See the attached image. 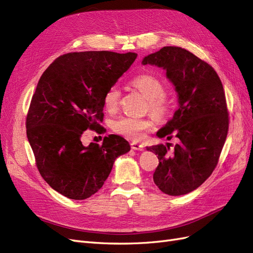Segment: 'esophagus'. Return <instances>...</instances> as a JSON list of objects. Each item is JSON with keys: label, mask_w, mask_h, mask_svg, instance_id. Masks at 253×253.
<instances>
[{"label": "esophagus", "mask_w": 253, "mask_h": 253, "mask_svg": "<svg viewBox=\"0 0 253 253\" xmlns=\"http://www.w3.org/2000/svg\"><path fill=\"white\" fill-rule=\"evenodd\" d=\"M131 148L133 150H136V151H143V145L138 143V142H132L131 143Z\"/></svg>", "instance_id": "obj_1"}]
</instances>
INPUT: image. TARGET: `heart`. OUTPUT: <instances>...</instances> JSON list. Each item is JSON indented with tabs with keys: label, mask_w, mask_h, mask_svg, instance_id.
<instances>
[{
	"label": "heart",
	"mask_w": 253,
	"mask_h": 253,
	"mask_svg": "<svg viewBox=\"0 0 253 253\" xmlns=\"http://www.w3.org/2000/svg\"><path fill=\"white\" fill-rule=\"evenodd\" d=\"M132 85L138 89L148 99L149 111L157 119H165L171 111V101L167 98L164 83L150 74L136 76L131 81ZM120 99V91L116 86L110 87L104 95L103 103L105 109L113 112L117 109ZM153 122L149 118L121 117L113 124L114 131L125 136L126 138L139 141L152 127Z\"/></svg>",
	"instance_id": "heart-1"
}]
</instances>
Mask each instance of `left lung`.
<instances>
[{
  "mask_svg": "<svg viewBox=\"0 0 253 253\" xmlns=\"http://www.w3.org/2000/svg\"><path fill=\"white\" fill-rule=\"evenodd\" d=\"M142 65L166 71L177 93L178 109L156 133L159 138L178 139L147 148L158 155L153 174L164 193L178 196L192 192L212 174L228 133L229 119L223 84L212 66L181 47L165 46L142 59Z\"/></svg>",
  "mask_w": 253,
  "mask_h": 253,
  "instance_id": "left-lung-1",
  "label": "left lung"
}]
</instances>
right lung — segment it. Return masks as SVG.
<instances>
[{
  "mask_svg": "<svg viewBox=\"0 0 253 253\" xmlns=\"http://www.w3.org/2000/svg\"><path fill=\"white\" fill-rule=\"evenodd\" d=\"M135 52H70L43 73L30 102L26 134L44 180L71 200L99 191L117 157L131 150L118 135L84 147L87 128H100L103 98L133 64Z\"/></svg>",
  "mask_w": 253,
  "mask_h": 253,
  "instance_id": "obj_1",
  "label": "right lung"
}]
</instances>
